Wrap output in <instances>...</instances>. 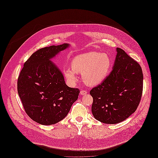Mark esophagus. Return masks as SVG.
<instances>
[{
	"label": "esophagus",
	"instance_id": "obj_1",
	"mask_svg": "<svg viewBox=\"0 0 158 158\" xmlns=\"http://www.w3.org/2000/svg\"><path fill=\"white\" fill-rule=\"evenodd\" d=\"M87 93H88V92L86 90H81V92H80V94H81V95H86Z\"/></svg>",
	"mask_w": 158,
	"mask_h": 158
}]
</instances>
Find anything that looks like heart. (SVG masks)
<instances>
[{"label":"heart","instance_id":"obj_1","mask_svg":"<svg viewBox=\"0 0 158 158\" xmlns=\"http://www.w3.org/2000/svg\"><path fill=\"white\" fill-rule=\"evenodd\" d=\"M72 68L64 69L69 82L75 83L78 80L77 73H83L85 82L96 85L102 82L108 75L111 59L106 53L89 52L76 56L72 61Z\"/></svg>","mask_w":158,"mask_h":158}]
</instances>
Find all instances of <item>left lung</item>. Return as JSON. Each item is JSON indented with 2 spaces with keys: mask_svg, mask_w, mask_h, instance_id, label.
<instances>
[{
  "mask_svg": "<svg viewBox=\"0 0 158 158\" xmlns=\"http://www.w3.org/2000/svg\"><path fill=\"white\" fill-rule=\"evenodd\" d=\"M117 52L110 74L90 91L92 114L105 124L120 123L135 113L143 92L140 64L120 48H117Z\"/></svg>",
  "mask_w": 158,
  "mask_h": 158,
  "instance_id": "8db88e82",
  "label": "left lung"
}]
</instances>
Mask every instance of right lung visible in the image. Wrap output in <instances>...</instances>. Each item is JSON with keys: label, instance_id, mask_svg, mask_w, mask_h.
I'll list each match as a JSON object with an SVG mask.
<instances>
[{"label": "right lung", "instance_id": "add662e5", "mask_svg": "<svg viewBox=\"0 0 158 158\" xmlns=\"http://www.w3.org/2000/svg\"><path fill=\"white\" fill-rule=\"evenodd\" d=\"M69 45L39 49L25 62L18 76V92L23 108L39 124L52 125L62 120L78 98L79 89L68 86L60 70L50 61Z\"/></svg>", "mask_w": 158, "mask_h": 158}]
</instances>
